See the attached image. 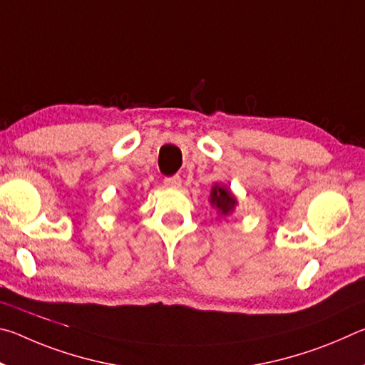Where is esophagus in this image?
Wrapping results in <instances>:
<instances>
[{"instance_id": "1", "label": "esophagus", "mask_w": 365, "mask_h": 365, "mask_svg": "<svg viewBox=\"0 0 365 365\" xmlns=\"http://www.w3.org/2000/svg\"><path fill=\"white\" fill-rule=\"evenodd\" d=\"M164 185L168 188H180L182 187V178L178 175L168 177V178H164Z\"/></svg>"}]
</instances>
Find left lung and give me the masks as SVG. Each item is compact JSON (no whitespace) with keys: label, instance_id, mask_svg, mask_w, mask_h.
I'll return each instance as SVG.
<instances>
[{"label":"left lung","instance_id":"left-lung-1","mask_svg":"<svg viewBox=\"0 0 365 365\" xmlns=\"http://www.w3.org/2000/svg\"><path fill=\"white\" fill-rule=\"evenodd\" d=\"M211 206L217 209V212L220 215H230L233 212L235 206H237V197L232 195V191L228 190L227 187H222V185L215 183L212 190H211Z\"/></svg>","mask_w":365,"mask_h":365}]
</instances>
